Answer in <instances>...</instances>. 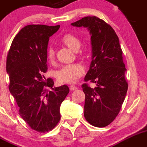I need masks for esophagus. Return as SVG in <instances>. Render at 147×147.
<instances>
[{"label":"esophagus","mask_w":147,"mask_h":147,"mask_svg":"<svg viewBox=\"0 0 147 147\" xmlns=\"http://www.w3.org/2000/svg\"><path fill=\"white\" fill-rule=\"evenodd\" d=\"M69 88H70V90H71V91H74V90H77V87L75 86V85H70Z\"/></svg>","instance_id":"1"}]
</instances>
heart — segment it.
Masks as SVG:
<instances>
[{
  "label": "heart",
  "instance_id": "1",
  "mask_svg": "<svg viewBox=\"0 0 147 147\" xmlns=\"http://www.w3.org/2000/svg\"><path fill=\"white\" fill-rule=\"evenodd\" d=\"M65 44L74 51H77L80 47V41L78 37L72 34H66L61 39ZM47 59L49 62H53L55 59V51L52 47L47 50ZM85 69L80 63H73L66 65L57 72V80L60 82L74 83L84 74Z\"/></svg>",
  "mask_w": 147,
  "mask_h": 147
}]
</instances>
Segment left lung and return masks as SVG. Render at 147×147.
<instances>
[{"label": "left lung", "instance_id": "obj_1", "mask_svg": "<svg viewBox=\"0 0 147 147\" xmlns=\"http://www.w3.org/2000/svg\"><path fill=\"white\" fill-rule=\"evenodd\" d=\"M87 28L91 34L92 60L82 85L85 94L84 116L92 126L102 128L113 122L121 108L128 90L126 69L118 36L113 28L96 16H86L72 23Z\"/></svg>", "mask_w": 147, "mask_h": 147}]
</instances>
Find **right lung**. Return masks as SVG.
<instances>
[{"label": "right lung", "instance_id": "add662e5", "mask_svg": "<svg viewBox=\"0 0 147 147\" xmlns=\"http://www.w3.org/2000/svg\"><path fill=\"white\" fill-rule=\"evenodd\" d=\"M60 26H25L13 39L7 56L9 92L19 106L20 116L39 133L51 131L58 123L60 105L69 92L66 85L53 88V80L43 75L48 69L49 37Z\"/></svg>", "mask_w": 147, "mask_h": 147}]
</instances>
